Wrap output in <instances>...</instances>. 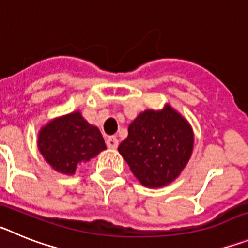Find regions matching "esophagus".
<instances>
[{
	"label": "esophagus",
	"mask_w": 248,
	"mask_h": 248,
	"mask_svg": "<svg viewBox=\"0 0 248 248\" xmlns=\"http://www.w3.org/2000/svg\"><path fill=\"white\" fill-rule=\"evenodd\" d=\"M105 143H107V146L109 149H117L118 145H119V140H118L117 137H109Z\"/></svg>",
	"instance_id": "obj_1"
}]
</instances>
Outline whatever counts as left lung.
Instances as JSON below:
<instances>
[{"label": "left lung", "mask_w": 248, "mask_h": 248, "mask_svg": "<svg viewBox=\"0 0 248 248\" xmlns=\"http://www.w3.org/2000/svg\"><path fill=\"white\" fill-rule=\"evenodd\" d=\"M194 145L191 126L170 107L145 110L131 123L118 150L138 180L160 187L175 180L187 164Z\"/></svg>", "instance_id": "obj_1"}]
</instances>
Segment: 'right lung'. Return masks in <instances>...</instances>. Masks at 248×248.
<instances>
[{
  "mask_svg": "<svg viewBox=\"0 0 248 248\" xmlns=\"http://www.w3.org/2000/svg\"><path fill=\"white\" fill-rule=\"evenodd\" d=\"M38 148L54 170L74 174L78 166L104 150L105 143L99 129L76 111L46 125L39 133Z\"/></svg>",
  "mask_w": 248,
  "mask_h": 248,
  "instance_id": "right-lung-1",
  "label": "right lung"
}]
</instances>
